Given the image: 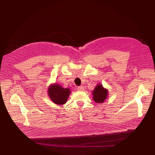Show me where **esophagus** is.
<instances>
[{"instance_id":"34e87169","label":"esophagus","mask_w":155,"mask_h":155,"mask_svg":"<svg viewBox=\"0 0 155 155\" xmlns=\"http://www.w3.org/2000/svg\"><path fill=\"white\" fill-rule=\"evenodd\" d=\"M77 90L79 91H82L84 90V87L83 86H79L77 87Z\"/></svg>"}]
</instances>
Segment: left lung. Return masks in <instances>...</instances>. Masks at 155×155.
<instances>
[{"instance_id": "1", "label": "left lung", "mask_w": 155, "mask_h": 155, "mask_svg": "<svg viewBox=\"0 0 155 155\" xmlns=\"http://www.w3.org/2000/svg\"><path fill=\"white\" fill-rule=\"evenodd\" d=\"M93 100L96 103H103L108 96V90L105 88L101 84L97 85L92 91Z\"/></svg>"}]
</instances>
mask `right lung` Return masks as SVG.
I'll list each match as a JSON object with an SVG mask.
<instances>
[{"instance_id": "add662e5", "label": "right lung", "mask_w": 155, "mask_h": 155, "mask_svg": "<svg viewBox=\"0 0 155 155\" xmlns=\"http://www.w3.org/2000/svg\"><path fill=\"white\" fill-rule=\"evenodd\" d=\"M71 94L68 88H63L58 84H51L48 87V94L50 99L56 105H63L67 102Z\"/></svg>"}]
</instances>
